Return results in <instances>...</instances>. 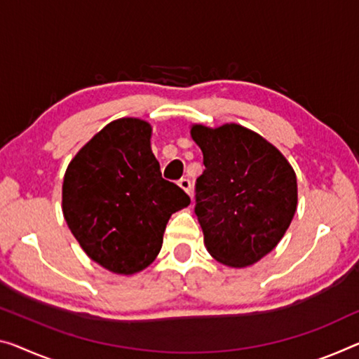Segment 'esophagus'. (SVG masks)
Listing matches in <instances>:
<instances>
[{"label": "esophagus", "mask_w": 359, "mask_h": 359, "mask_svg": "<svg viewBox=\"0 0 359 359\" xmlns=\"http://www.w3.org/2000/svg\"><path fill=\"white\" fill-rule=\"evenodd\" d=\"M180 187L183 191H186L187 194H191V191H192V184H191V180H187V178H181L180 180Z\"/></svg>", "instance_id": "1"}]
</instances>
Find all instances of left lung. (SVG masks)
Here are the masks:
<instances>
[{"mask_svg": "<svg viewBox=\"0 0 359 359\" xmlns=\"http://www.w3.org/2000/svg\"><path fill=\"white\" fill-rule=\"evenodd\" d=\"M205 170L196 181L203 242L233 268L257 263L287 231L297 210V176L273 144L244 126L192 125Z\"/></svg>", "mask_w": 359, "mask_h": 359, "instance_id": "8db88e82", "label": "left lung"}]
</instances>
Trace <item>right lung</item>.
Masks as SVG:
<instances>
[{
    "label": "right lung",
    "instance_id": "obj_1",
    "mask_svg": "<svg viewBox=\"0 0 359 359\" xmlns=\"http://www.w3.org/2000/svg\"><path fill=\"white\" fill-rule=\"evenodd\" d=\"M151 135L144 120H114L80 149L64 176L62 212L72 234L91 260L117 274L156 260L170 217L191 203L162 178Z\"/></svg>",
    "mask_w": 359,
    "mask_h": 359
}]
</instances>
